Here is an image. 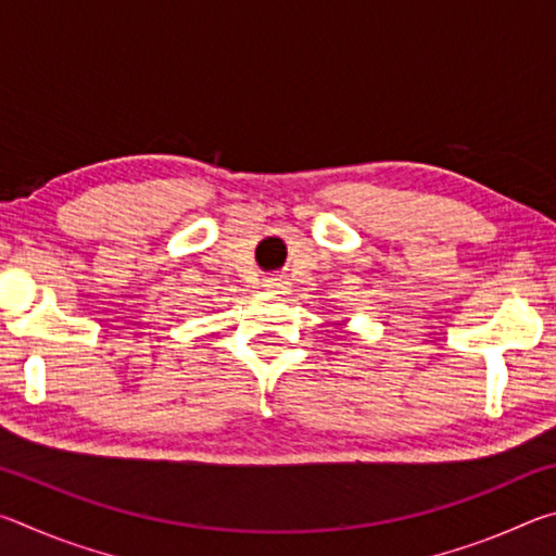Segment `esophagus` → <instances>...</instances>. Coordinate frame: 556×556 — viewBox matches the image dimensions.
Wrapping results in <instances>:
<instances>
[{
    "instance_id": "34e87169",
    "label": "esophagus",
    "mask_w": 556,
    "mask_h": 556,
    "mask_svg": "<svg viewBox=\"0 0 556 556\" xmlns=\"http://www.w3.org/2000/svg\"><path fill=\"white\" fill-rule=\"evenodd\" d=\"M265 289L267 291H275V294H285V291L289 289V281L285 277H267L265 279Z\"/></svg>"
}]
</instances>
